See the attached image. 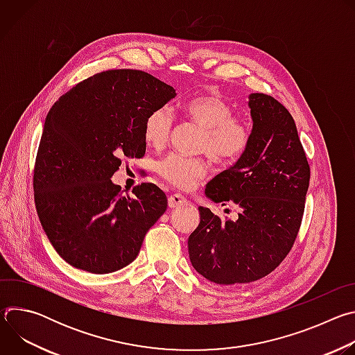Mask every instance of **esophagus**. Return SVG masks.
Masks as SVG:
<instances>
[{
  "label": "esophagus",
  "mask_w": 355,
  "mask_h": 355,
  "mask_svg": "<svg viewBox=\"0 0 355 355\" xmlns=\"http://www.w3.org/2000/svg\"><path fill=\"white\" fill-rule=\"evenodd\" d=\"M185 204H187V199H185L181 193H174V195H170V196H168V207H170L171 209L180 208V207H182V205H185Z\"/></svg>",
  "instance_id": "34e87169"
}]
</instances>
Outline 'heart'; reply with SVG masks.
<instances>
[{
  "label": "heart",
  "mask_w": 355,
  "mask_h": 355,
  "mask_svg": "<svg viewBox=\"0 0 355 355\" xmlns=\"http://www.w3.org/2000/svg\"><path fill=\"white\" fill-rule=\"evenodd\" d=\"M187 118L200 130L198 151L209 156L222 166L234 164L248 148L251 126L243 119L233 116V110L223 99L215 95H199L191 98L182 107ZM173 126L168 108L150 112L144 121L143 136L153 148L166 146ZM209 166L204 159H191L178 155L166 157L157 166V173L171 185L180 189H191L208 175Z\"/></svg>",
  "instance_id": "1"
}]
</instances>
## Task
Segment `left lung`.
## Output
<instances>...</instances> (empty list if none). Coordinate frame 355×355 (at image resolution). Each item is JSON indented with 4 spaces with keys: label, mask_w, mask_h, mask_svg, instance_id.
Segmentation results:
<instances>
[{
    "label": "left lung",
    "mask_w": 355,
    "mask_h": 355,
    "mask_svg": "<svg viewBox=\"0 0 355 355\" xmlns=\"http://www.w3.org/2000/svg\"><path fill=\"white\" fill-rule=\"evenodd\" d=\"M251 141L230 168L208 182L214 202L240 208L237 220H220L199 207L200 222L188 237L198 274L220 285L247 284L274 271L297 236L311 168L288 110L266 94H250Z\"/></svg>",
    "instance_id": "obj_1"
}]
</instances>
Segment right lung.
I'll list each match as a JSON object with an SVG mask.
<instances>
[{"mask_svg":"<svg viewBox=\"0 0 355 355\" xmlns=\"http://www.w3.org/2000/svg\"><path fill=\"white\" fill-rule=\"evenodd\" d=\"M175 89L140 70L98 73L56 101L40 137L33 173L40 225L70 266L110 274L139 254L147 230L167 209L155 184L122 195L111 181L122 157L146 151L144 121Z\"/></svg>","mask_w":355,"mask_h":355,"instance_id":"add662e5","label":"right lung"}]
</instances>
